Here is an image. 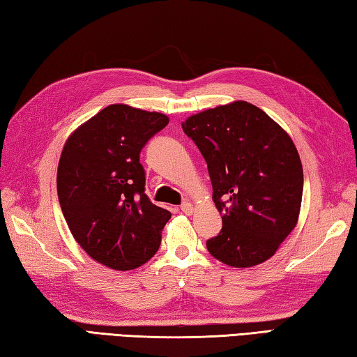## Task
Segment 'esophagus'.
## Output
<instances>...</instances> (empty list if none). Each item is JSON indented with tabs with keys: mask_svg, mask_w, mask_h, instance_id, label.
<instances>
[{
	"mask_svg": "<svg viewBox=\"0 0 357 357\" xmlns=\"http://www.w3.org/2000/svg\"><path fill=\"white\" fill-rule=\"evenodd\" d=\"M181 212L185 213V215H192L193 213V204H192V202H188V201L183 202V204H181Z\"/></svg>",
	"mask_w": 357,
	"mask_h": 357,
	"instance_id": "obj_1",
	"label": "esophagus"
}]
</instances>
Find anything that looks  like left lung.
<instances>
[{
  "instance_id": "obj_1",
  "label": "left lung",
  "mask_w": 357,
  "mask_h": 357,
  "mask_svg": "<svg viewBox=\"0 0 357 357\" xmlns=\"http://www.w3.org/2000/svg\"><path fill=\"white\" fill-rule=\"evenodd\" d=\"M207 162L221 232L207 240L234 268L266 261L297 225L303 169L286 131L255 105L234 102L183 123Z\"/></svg>"
}]
</instances>
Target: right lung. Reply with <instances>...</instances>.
<instances>
[{
	"instance_id": "add662e5",
	"label": "right lung",
	"mask_w": 357,
	"mask_h": 357,
	"mask_svg": "<svg viewBox=\"0 0 357 357\" xmlns=\"http://www.w3.org/2000/svg\"><path fill=\"white\" fill-rule=\"evenodd\" d=\"M167 123L165 114L109 105L63 146L57 170L63 216L75 241L103 266L130 271L158 252L172 213L145 195L139 156Z\"/></svg>"
}]
</instances>
